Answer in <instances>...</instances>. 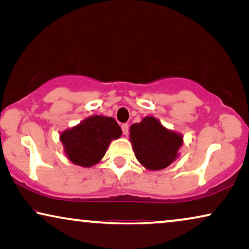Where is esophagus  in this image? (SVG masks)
Here are the masks:
<instances>
[{
    "label": "esophagus",
    "mask_w": 249,
    "mask_h": 249,
    "mask_svg": "<svg viewBox=\"0 0 249 249\" xmlns=\"http://www.w3.org/2000/svg\"><path fill=\"white\" fill-rule=\"evenodd\" d=\"M122 131L123 133L126 135L128 133V124H122Z\"/></svg>",
    "instance_id": "esophagus-1"
}]
</instances>
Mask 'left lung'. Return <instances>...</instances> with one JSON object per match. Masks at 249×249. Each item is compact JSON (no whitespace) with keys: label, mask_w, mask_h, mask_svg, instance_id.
Instances as JSON below:
<instances>
[{"label":"left lung","mask_w":249,"mask_h":249,"mask_svg":"<svg viewBox=\"0 0 249 249\" xmlns=\"http://www.w3.org/2000/svg\"><path fill=\"white\" fill-rule=\"evenodd\" d=\"M135 157L145 168L163 170L178 157L182 145L180 134L165 128L155 117H144L130 127Z\"/></svg>","instance_id":"8db88e82"}]
</instances>
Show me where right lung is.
<instances>
[{"label":"right lung","instance_id":"add662e5","mask_svg":"<svg viewBox=\"0 0 249 249\" xmlns=\"http://www.w3.org/2000/svg\"><path fill=\"white\" fill-rule=\"evenodd\" d=\"M121 135V126L114 118L97 115L62 132L60 140L69 160L79 166L90 167L101 160L110 141Z\"/></svg>","mask_w":249,"mask_h":249}]
</instances>
